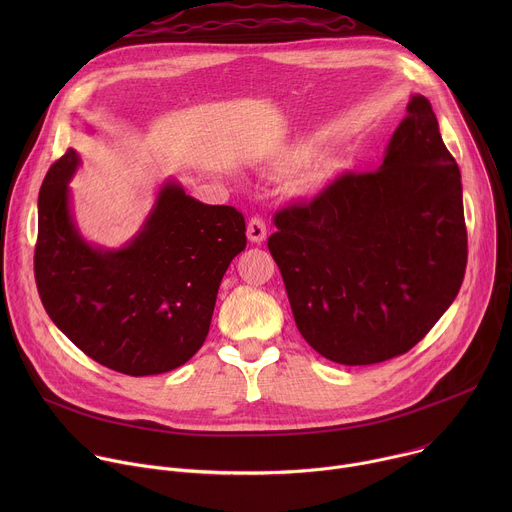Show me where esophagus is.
<instances>
[{
  "label": "esophagus",
  "instance_id": "esophagus-1",
  "mask_svg": "<svg viewBox=\"0 0 512 512\" xmlns=\"http://www.w3.org/2000/svg\"><path fill=\"white\" fill-rule=\"evenodd\" d=\"M247 237L249 241L253 243H263L267 239V227H265V221L261 216H253L249 218L247 223Z\"/></svg>",
  "mask_w": 512,
  "mask_h": 512
}]
</instances>
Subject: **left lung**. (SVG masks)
I'll use <instances>...</instances> for the list:
<instances>
[{
	"instance_id": "obj_1",
	"label": "left lung",
	"mask_w": 512,
	"mask_h": 512,
	"mask_svg": "<svg viewBox=\"0 0 512 512\" xmlns=\"http://www.w3.org/2000/svg\"><path fill=\"white\" fill-rule=\"evenodd\" d=\"M273 223L267 247L296 326L338 364L405 354L464 281L462 176L423 95L411 97L379 170L346 172Z\"/></svg>"
}]
</instances>
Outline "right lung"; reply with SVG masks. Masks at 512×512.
I'll list each match as a JSON object with an SVG mask.
<instances>
[{"mask_svg":"<svg viewBox=\"0 0 512 512\" xmlns=\"http://www.w3.org/2000/svg\"><path fill=\"white\" fill-rule=\"evenodd\" d=\"M79 164L66 150L40 188L34 275L42 306L72 344L111 371L148 377L178 369L206 340L218 285L247 245L245 216L168 182L125 247H93L70 214L68 182Z\"/></svg>","mask_w":512,"mask_h":512,"instance_id":"obj_1","label":"right lung"}]
</instances>
